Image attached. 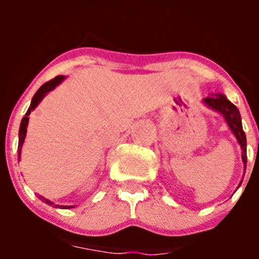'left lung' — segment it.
Segmentation results:
<instances>
[{
	"mask_svg": "<svg viewBox=\"0 0 259 259\" xmlns=\"http://www.w3.org/2000/svg\"><path fill=\"white\" fill-rule=\"evenodd\" d=\"M202 102L206 105L209 109L214 110L217 113L221 114L224 118L226 123H227L228 128L231 130L235 137H236L237 143H239L240 148H241V158L242 163H244V175H245V168H246V161H248V157H246V136L245 132L242 130V123H241V116H240V111L232 102L228 100L227 97L222 93H211L207 97H205L202 100ZM244 179V178H242ZM242 180L240 182L239 187L241 185ZM237 187V188H239Z\"/></svg>",
	"mask_w": 259,
	"mask_h": 259,
	"instance_id": "left-lung-1",
	"label": "left lung"
}]
</instances>
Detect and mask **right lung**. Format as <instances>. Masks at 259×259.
Returning a JSON list of instances; mask_svg holds the SVG:
<instances>
[{"mask_svg":"<svg viewBox=\"0 0 259 259\" xmlns=\"http://www.w3.org/2000/svg\"><path fill=\"white\" fill-rule=\"evenodd\" d=\"M65 79H66V76H63V75H59V76L54 77V79H52L50 81H48V83L42 84V85L38 88L37 92L35 93V96L32 97L31 105H29L26 115L23 116L22 122H20L19 143H18V161H20V153H22V146H23V144H24V139H26V135H27V127H28L29 114H31V111H33V110L37 107V105L40 104L41 101H42V98H44L45 96H47L48 93L50 92V91H53V89L56 88V87H58L59 84H61ZM40 198L44 201L45 203H48V205H53L52 201H49L48 198L42 197V196H40ZM56 206L59 207V209H72V207H75L74 205H71V206H62V205H56Z\"/></svg>","mask_w":259,"mask_h":259,"instance_id":"obj_1","label":"right lung"}]
</instances>
